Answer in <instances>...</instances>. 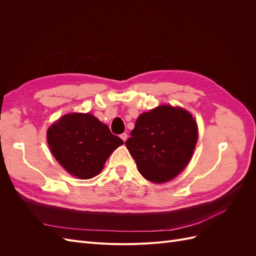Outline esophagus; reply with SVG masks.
Segmentation results:
<instances>
[{
	"mask_svg": "<svg viewBox=\"0 0 256 256\" xmlns=\"http://www.w3.org/2000/svg\"><path fill=\"white\" fill-rule=\"evenodd\" d=\"M120 138H122V140L124 142H125V141L127 140V138H128V136H127V134H125V132H124V134H120Z\"/></svg>",
	"mask_w": 256,
	"mask_h": 256,
	"instance_id": "1",
	"label": "esophagus"
}]
</instances>
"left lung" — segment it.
Listing matches in <instances>:
<instances>
[{"mask_svg": "<svg viewBox=\"0 0 256 256\" xmlns=\"http://www.w3.org/2000/svg\"><path fill=\"white\" fill-rule=\"evenodd\" d=\"M125 142L140 173L162 184L173 180L188 164L198 141L192 115L180 108L160 106L142 113Z\"/></svg>", "mask_w": 256, "mask_h": 256, "instance_id": "obj_1", "label": "left lung"}]
</instances>
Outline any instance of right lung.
<instances>
[{
  "instance_id": "1",
  "label": "right lung",
  "mask_w": 256,
  "mask_h": 256,
  "mask_svg": "<svg viewBox=\"0 0 256 256\" xmlns=\"http://www.w3.org/2000/svg\"><path fill=\"white\" fill-rule=\"evenodd\" d=\"M48 144L53 156L68 173L81 178L98 175L112 152L124 143L92 114L72 113L49 128Z\"/></svg>"
}]
</instances>
